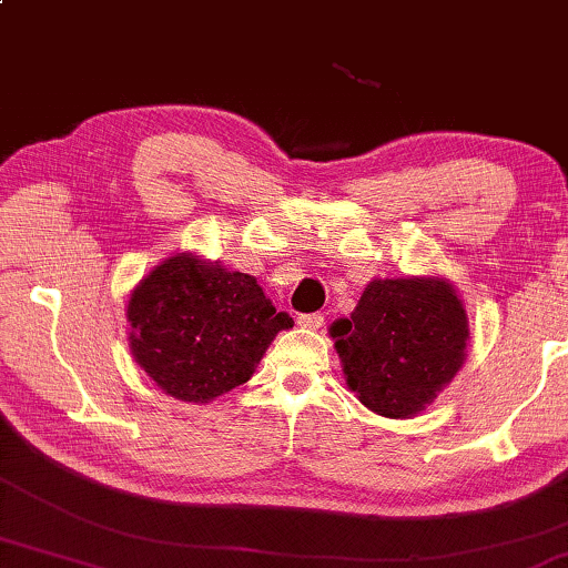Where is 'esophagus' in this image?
Wrapping results in <instances>:
<instances>
[{
  "label": "esophagus",
  "instance_id": "1",
  "mask_svg": "<svg viewBox=\"0 0 568 568\" xmlns=\"http://www.w3.org/2000/svg\"><path fill=\"white\" fill-rule=\"evenodd\" d=\"M323 315L320 313H307V315H301L297 317V325L301 327H305V329H317V327H323Z\"/></svg>",
  "mask_w": 568,
  "mask_h": 568
}]
</instances>
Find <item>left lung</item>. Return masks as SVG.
<instances>
[{
	"label": "left lung",
	"mask_w": 568,
	"mask_h": 568,
	"mask_svg": "<svg viewBox=\"0 0 568 568\" xmlns=\"http://www.w3.org/2000/svg\"><path fill=\"white\" fill-rule=\"evenodd\" d=\"M329 335L349 392L377 415L409 419L462 369L469 317L447 277H375Z\"/></svg>",
	"instance_id": "obj_1"
}]
</instances>
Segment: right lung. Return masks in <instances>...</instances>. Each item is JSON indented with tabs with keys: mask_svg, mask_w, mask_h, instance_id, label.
<instances>
[{
	"mask_svg": "<svg viewBox=\"0 0 568 568\" xmlns=\"http://www.w3.org/2000/svg\"><path fill=\"white\" fill-rule=\"evenodd\" d=\"M126 323L143 373L171 397L209 405L248 383L293 317L275 313L253 275L183 251L141 277Z\"/></svg>",
	"mask_w": 568,
	"mask_h": 568,
	"instance_id": "add662e5",
	"label": "right lung"
}]
</instances>
